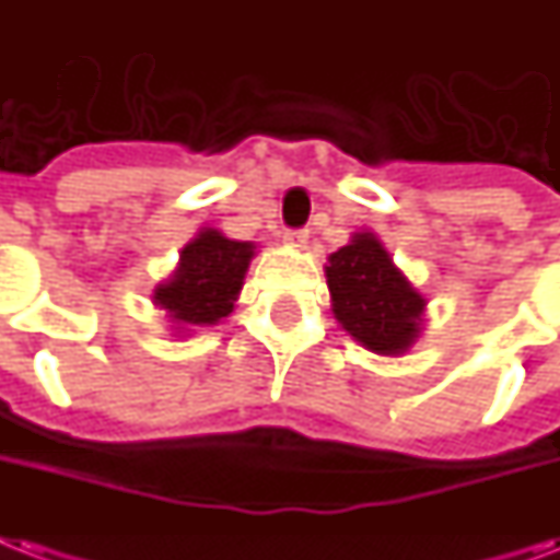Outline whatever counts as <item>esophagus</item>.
I'll use <instances>...</instances> for the list:
<instances>
[{"label": "esophagus", "mask_w": 560, "mask_h": 560, "mask_svg": "<svg viewBox=\"0 0 560 560\" xmlns=\"http://www.w3.org/2000/svg\"><path fill=\"white\" fill-rule=\"evenodd\" d=\"M307 238H311V235H307V230H288V233H284V241H288L290 247H304V244H307Z\"/></svg>", "instance_id": "obj_1"}]
</instances>
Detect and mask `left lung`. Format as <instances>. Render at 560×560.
Instances as JSON below:
<instances>
[{"mask_svg":"<svg viewBox=\"0 0 560 560\" xmlns=\"http://www.w3.org/2000/svg\"><path fill=\"white\" fill-rule=\"evenodd\" d=\"M325 276L336 322L353 342L380 357H402L420 339L425 299L374 233H353L330 253Z\"/></svg>","mask_w":560,"mask_h":560,"instance_id":"obj_1","label":"left lung"}]
</instances>
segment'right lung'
Listing matches in <instances>:
<instances>
[{
	"instance_id": "right-lung-1",
	"label": "right lung",
	"mask_w": 560,
	"mask_h": 560,
	"mask_svg": "<svg viewBox=\"0 0 560 560\" xmlns=\"http://www.w3.org/2000/svg\"><path fill=\"white\" fill-rule=\"evenodd\" d=\"M253 256V241L226 238L212 226H203L180 249L175 272L154 288L152 302L166 313L177 334L218 325L233 313Z\"/></svg>"
}]
</instances>
